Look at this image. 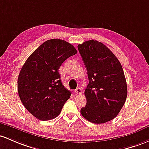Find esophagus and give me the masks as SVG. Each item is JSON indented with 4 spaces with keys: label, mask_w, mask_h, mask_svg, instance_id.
<instances>
[{
    "label": "esophagus",
    "mask_w": 149,
    "mask_h": 149,
    "mask_svg": "<svg viewBox=\"0 0 149 149\" xmlns=\"http://www.w3.org/2000/svg\"><path fill=\"white\" fill-rule=\"evenodd\" d=\"M74 92L75 93H76L77 94H81V92H82V91H81V88L78 87V88H77L76 89H75V90L74 91Z\"/></svg>",
    "instance_id": "obj_1"
}]
</instances>
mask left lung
Listing matches in <instances>:
<instances>
[{
    "instance_id": "1",
    "label": "left lung",
    "mask_w": 149,
    "mask_h": 149,
    "mask_svg": "<svg viewBox=\"0 0 149 149\" xmlns=\"http://www.w3.org/2000/svg\"><path fill=\"white\" fill-rule=\"evenodd\" d=\"M77 47L89 79L84 91L87 104L81 109V114L94 124L111 121L121 111L127 97L121 63L106 45L97 40L86 41Z\"/></svg>"
}]
</instances>
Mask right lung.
Masks as SVG:
<instances>
[{
    "label": "right lung",
    "mask_w": 149,
    "mask_h": 149,
    "mask_svg": "<svg viewBox=\"0 0 149 149\" xmlns=\"http://www.w3.org/2000/svg\"><path fill=\"white\" fill-rule=\"evenodd\" d=\"M74 46L65 40L43 42L27 59L17 79L22 103L37 119L47 121L61 112L71 92L64 87L58 70L68 57L76 55Z\"/></svg>",
    "instance_id": "add662e5"
}]
</instances>
